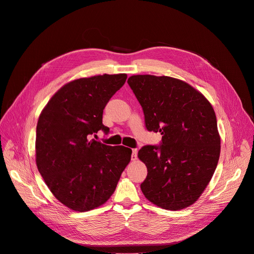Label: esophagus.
Returning <instances> with one entry per match:
<instances>
[{"mask_svg": "<svg viewBox=\"0 0 254 254\" xmlns=\"http://www.w3.org/2000/svg\"><path fill=\"white\" fill-rule=\"evenodd\" d=\"M138 158V149L134 148L131 149V161H137Z\"/></svg>", "mask_w": 254, "mask_h": 254, "instance_id": "esophagus-1", "label": "esophagus"}]
</instances>
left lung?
Returning <instances> with one entry per match:
<instances>
[{
	"instance_id": "left-lung-1",
	"label": "left lung",
	"mask_w": 254,
	"mask_h": 254,
	"mask_svg": "<svg viewBox=\"0 0 254 254\" xmlns=\"http://www.w3.org/2000/svg\"><path fill=\"white\" fill-rule=\"evenodd\" d=\"M127 83L141 104L148 130L162 145H146L138 157L147 167L141 190L159 208L177 211L195 203L209 184L220 154L216 115L190 84L169 76L132 75Z\"/></svg>"
}]
</instances>
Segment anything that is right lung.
<instances>
[{"label": "right lung", "mask_w": 254, "mask_h": 254, "mask_svg": "<svg viewBox=\"0 0 254 254\" xmlns=\"http://www.w3.org/2000/svg\"><path fill=\"white\" fill-rule=\"evenodd\" d=\"M127 74L79 78L62 86L39 116L36 164L59 202L84 212L108 201L131 149L109 146L91 138L103 125V110L122 87Z\"/></svg>", "instance_id": "add662e5"}]
</instances>
